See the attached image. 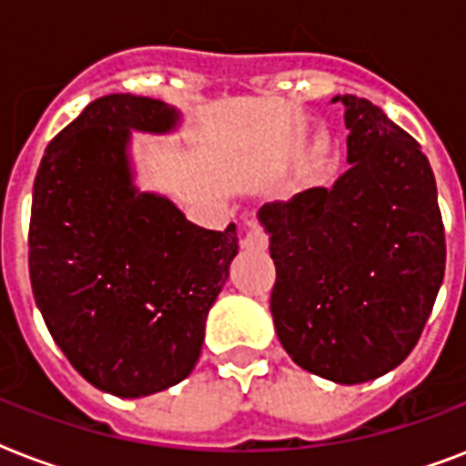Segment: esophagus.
<instances>
[{"mask_svg":"<svg viewBox=\"0 0 466 466\" xmlns=\"http://www.w3.org/2000/svg\"><path fill=\"white\" fill-rule=\"evenodd\" d=\"M244 247L251 248V251H263V248L268 247V237L263 232L261 225H248L247 237H244Z\"/></svg>","mask_w":466,"mask_h":466,"instance_id":"esophagus-1","label":"esophagus"}]
</instances>
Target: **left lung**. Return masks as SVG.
<instances>
[{"label": "left lung", "instance_id": "obj_1", "mask_svg": "<svg viewBox=\"0 0 466 466\" xmlns=\"http://www.w3.org/2000/svg\"><path fill=\"white\" fill-rule=\"evenodd\" d=\"M346 106L348 168L331 188L266 203L270 314L299 368L336 384L387 375L419 343L445 276V227L419 142L380 106Z\"/></svg>", "mask_w": 466, "mask_h": 466}]
</instances>
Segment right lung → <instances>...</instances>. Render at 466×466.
<instances>
[{
  "label": "right lung",
  "instance_id": "obj_1",
  "mask_svg": "<svg viewBox=\"0 0 466 466\" xmlns=\"http://www.w3.org/2000/svg\"><path fill=\"white\" fill-rule=\"evenodd\" d=\"M178 118L157 98H96L53 137L33 183L35 305L72 368L123 399L190 375L239 251L234 225L203 229L133 183L130 133L167 135Z\"/></svg>",
  "mask_w": 466,
  "mask_h": 466
}]
</instances>
